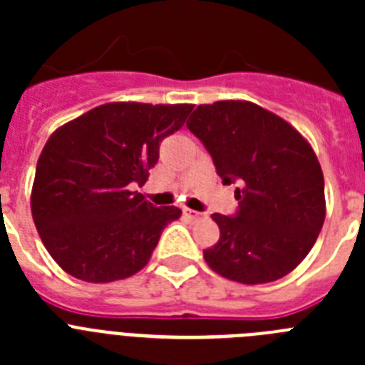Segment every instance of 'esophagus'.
Returning <instances> with one entry per match:
<instances>
[{
    "label": "esophagus",
    "instance_id": "obj_1",
    "mask_svg": "<svg viewBox=\"0 0 365 365\" xmlns=\"http://www.w3.org/2000/svg\"><path fill=\"white\" fill-rule=\"evenodd\" d=\"M182 214H185V217L190 219V221H197V219L202 217V214H199V212H195V210H190V208H185V210H182Z\"/></svg>",
    "mask_w": 365,
    "mask_h": 365
}]
</instances>
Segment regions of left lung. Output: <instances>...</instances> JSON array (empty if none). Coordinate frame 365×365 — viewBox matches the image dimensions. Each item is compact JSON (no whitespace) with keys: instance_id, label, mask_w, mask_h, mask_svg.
<instances>
[{"instance_id":"8db88e82","label":"left lung","mask_w":365,"mask_h":365,"mask_svg":"<svg viewBox=\"0 0 365 365\" xmlns=\"http://www.w3.org/2000/svg\"><path fill=\"white\" fill-rule=\"evenodd\" d=\"M186 125L210 151L222 182H240L237 215H212L221 235L202 250L208 267L245 285L292 272L325 221L324 173L307 138L248 100L197 106Z\"/></svg>"}]
</instances>
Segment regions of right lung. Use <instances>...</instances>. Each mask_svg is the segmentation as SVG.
Wrapping results in <instances>:
<instances>
[{"label":"right lung","mask_w":365,"mask_h":365,"mask_svg":"<svg viewBox=\"0 0 365 365\" xmlns=\"http://www.w3.org/2000/svg\"><path fill=\"white\" fill-rule=\"evenodd\" d=\"M192 104L109 102L60 125L45 143L31 212L58 267L87 283L125 279L148 265L164 227L182 212L155 208L143 186L163 138Z\"/></svg>","instance_id":"right-lung-1"}]
</instances>
